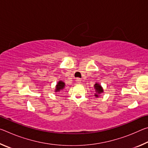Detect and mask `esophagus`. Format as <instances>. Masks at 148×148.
<instances>
[{
  "mask_svg": "<svg viewBox=\"0 0 148 148\" xmlns=\"http://www.w3.org/2000/svg\"><path fill=\"white\" fill-rule=\"evenodd\" d=\"M76 82H77V83L80 84V83H81L82 80H81V79L79 78V77H77V78H76Z\"/></svg>",
  "mask_w": 148,
  "mask_h": 148,
  "instance_id": "1",
  "label": "esophagus"
}]
</instances>
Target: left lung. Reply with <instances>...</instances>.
<instances>
[{
    "label": "left lung",
    "mask_w": 148,
    "mask_h": 148,
    "mask_svg": "<svg viewBox=\"0 0 148 148\" xmlns=\"http://www.w3.org/2000/svg\"><path fill=\"white\" fill-rule=\"evenodd\" d=\"M94 87L95 89V91H96V93L95 94V97H99V94L102 93V92H103V91H104V90H103V89H102V86L98 83H96L95 84Z\"/></svg>",
    "instance_id": "1"
}]
</instances>
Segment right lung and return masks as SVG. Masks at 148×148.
Segmentation results:
<instances>
[{"instance_id": "add662e5", "label": "right lung", "mask_w": 148, "mask_h": 148, "mask_svg": "<svg viewBox=\"0 0 148 148\" xmlns=\"http://www.w3.org/2000/svg\"><path fill=\"white\" fill-rule=\"evenodd\" d=\"M64 86H65V84L64 83V82L62 81H59L56 85V89L55 91L59 92L60 91H61V90H62L64 88Z\"/></svg>"}]
</instances>
